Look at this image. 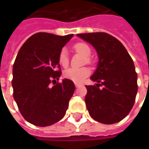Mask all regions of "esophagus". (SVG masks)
<instances>
[{
	"label": "esophagus",
	"instance_id": "34e87169",
	"mask_svg": "<svg viewBox=\"0 0 149 149\" xmlns=\"http://www.w3.org/2000/svg\"><path fill=\"white\" fill-rule=\"evenodd\" d=\"M75 86H76V88H79L81 87V84H75Z\"/></svg>",
	"mask_w": 149,
	"mask_h": 149
}]
</instances>
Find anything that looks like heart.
Listing matches in <instances>:
<instances>
[{
	"label": "heart",
	"mask_w": 149,
	"mask_h": 149,
	"mask_svg": "<svg viewBox=\"0 0 149 149\" xmlns=\"http://www.w3.org/2000/svg\"><path fill=\"white\" fill-rule=\"evenodd\" d=\"M74 49L79 53L86 56V61L90 62V58L88 57L91 54V49L87 44L83 42L77 43L74 45ZM59 64L63 67H67L69 62L68 52L65 49H63L60 52L58 56ZM90 69L86 67L83 68H70L64 72V77L75 83H81L85 78L90 74Z\"/></svg>",
	"instance_id": "b5f03b06"
}]
</instances>
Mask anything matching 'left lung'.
I'll use <instances>...</instances> for the list:
<instances>
[{
	"label": "left lung",
	"mask_w": 149,
	"mask_h": 149,
	"mask_svg": "<svg viewBox=\"0 0 149 149\" xmlns=\"http://www.w3.org/2000/svg\"><path fill=\"white\" fill-rule=\"evenodd\" d=\"M89 43L98 55V65L86 85L85 104L93 118L103 124L120 121L131 111L137 93V74L132 59L120 41L105 33L77 35ZM103 85L102 89L100 86Z\"/></svg>",
	"instance_id": "1"
}]
</instances>
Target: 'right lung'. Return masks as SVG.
<instances>
[{
	"label": "right lung",
	"mask_w": 149,
	"mask_h": 149,
	"mask_svg": "<svg viewBox=\"0 0 149 149\" xmlns=\"http://www.w3.org/2000/svg\"><path fill=\"white\" fill-rule=\"evenodd\" d=\"M72 37L73 34L57 36L37 33L18 52L13 67V98L21 115L30 124L49 126L65 115L74 93V83L64 79L56 84V80L61 75L59 53Z\"/></svg>",
	"instance_id": "right-lung-1"
}]
</instances>
